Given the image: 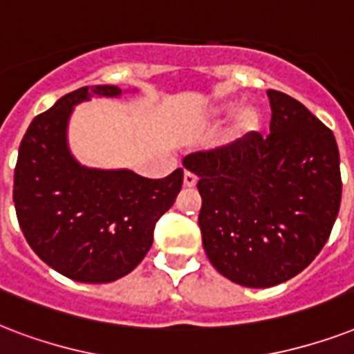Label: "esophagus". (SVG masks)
<instances>
[{"instance_id":"1","label":"esophagus","mask_w":354,"mask_h":354,"mask_svg":"<svg viewBox=\"0 0 354 354\" xmlns=\"http://www.w3.org/2000/svg\"><path fill=\"white\" fill-rule=\"evenodd\" d=\"M197 185V175H194L192 171H185V186L192 188V186Z\"/></svg>"}]
</instances>
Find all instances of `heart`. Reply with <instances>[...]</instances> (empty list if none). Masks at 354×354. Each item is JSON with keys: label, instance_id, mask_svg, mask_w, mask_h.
Returning <instances> with one entry per match:
<instances>
[{"label": "heart", "instance_id": "obj_1", "mask_svg": "<svg viewBox=\"0 0 354 354\" xmlns=\"http://www.w3.org/2000/svg\"><path fill=\"white\" fill-rule=\"evenodd\" d=\"M238 108V101H221L218 105L212 106V116L214 118H225L231 116L232 112H236ZM260 127V111L254 105H243L240 106L239 112L234 114V129L238 133L248 134L253 133Z\"/></svg>", "mask_w": 354, "mask_h": 354}]
</instances>
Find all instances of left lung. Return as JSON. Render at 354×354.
I'll list each match as a JSON object with an SVG mask.
<instances>
[{"label": "left lung", "mask_w": 354, "mask_h": 354, "mask_svg": "<svg viewBox=\"0 0 354 354\" xmlns=\"http://www.w3.org/2000/svg\"><path fill=\"white\" fill-rule=\"evenodd\" d=\"M270 134L248 133L185 157L199 177L203 248L210 264L248 288L295 277L330 236L342 201L338 144L303 103L268 90Z\"/></svg>", "instance_id": "1"}]
</instances>
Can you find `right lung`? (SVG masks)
Segmentation results:
<instances>
[{
	"label": "right lung",
	"instance_id": "1",
	"mask_svg": "<svg viewBox=\"0 0 354 354\" xmlns=\"http://www.w3.org/2000/svg\"><path fill=\"white\" fill-rule=\"evenodd\" d=\"M122 88L95 84L62 95L31 122L18 151L15 199L27 243L60 275L77 282H112L144 260L158 218L175 203L183 168L164 179L131 169L86 168L68 149L73 106Z\"/></svg>",
	"mask_w": 354,
	"mask_h": 354
}]
</instances>
